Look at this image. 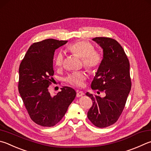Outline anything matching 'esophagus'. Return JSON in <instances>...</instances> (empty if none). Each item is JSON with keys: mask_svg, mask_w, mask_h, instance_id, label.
<instances>
[{"mask_svg": "<svg viewBox=\"0 0 151 151\" xmlns=\"http://www.w3.org/2000/svg\"><path fill=\"white\" fill-rule=\"evenodd\" d=\"M83 95H84V93L83 91H78L77 93H76V97H78V98L81 97Z\"/></svg>", "mask_w": 151, "mask_h": 151, "instance_id": "obj_1", "label": "esophagus"}]
</instances>
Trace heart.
<instances>
[{"label": "heart", "mask_w": 151, "mask_h": 151, "mask_svg": "<svg viewBox=\"0 0 151 151\" xmlns=\"http://www.w3.org/2000/svg\"><path fill=\"white\" fill-rule=\"evenodd\" d=\"M68 49L73 54L82 59L84 67L90 71H94L99 67L102 61V55L94 49L91 43L85 41H77L68 46ZM63 55L59 52L55 58V65L57 67L62 66ZM86 74L83 71H77L70 73L66 77L68 83L75 86H82L86 78Z\"/></svg>", "instance_id": "heart-1"}]
</instances>
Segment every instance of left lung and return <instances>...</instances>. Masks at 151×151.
Here are the masks:
<instances>
[{
    "mask_svg": "<svg viewBox=\"0 0 151 151\" xmlns=\"http://www.w3.org/2000/svg\"><path fill=\"white\" fill-rule=\"evenodd\" d=\"M103 49V59L91 88L106 93L101 98L86 92L93 101L88 118L95 126L104 128L116 123L124 109L131 88L129 62L124 50L116 40L98 37L92 39Z\"/></svg>",
    "mask_w": 151,
    "mask_h": 151,
    "instance_id": "obj_1",
    "label": "left lung"
}]
</instances>
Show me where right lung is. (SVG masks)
Listing matches in <instances>:
<instances>
[{
	"instance_id": "obj_1",
	"label": "right lung",
	"mask_w": 151,
	"mask_h": 151,
	"mask_svg": "<svg viewBox=\"0 0 151 151\" xmlns=\"http://www.w3.org/2000/svg\"><path fill=\"white\" fill-rule=\"evenodd\" d=\"M67 43L47 39L33 43L19 67V93L30 118L43 127H53L59 122L76 95L68 86L61 88L53 96L48 90L54 75L55 51Z\"/></svg>"
}]
</instances>
